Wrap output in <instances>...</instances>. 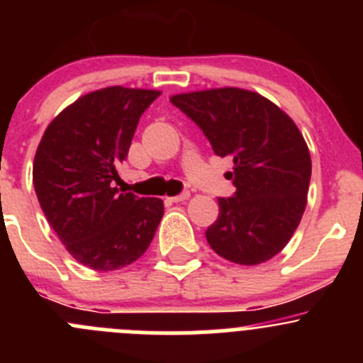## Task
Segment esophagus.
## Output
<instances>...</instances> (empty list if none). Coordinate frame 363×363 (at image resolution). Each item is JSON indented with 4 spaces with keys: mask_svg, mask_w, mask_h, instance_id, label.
I'll return each mask as SVG.
<instances>
[{
    "mask_svg": "<svg viewBox=\"0 0 363 363\" xmlns=\"http://www.w3.org/2000/svg\"><path fill=\"white\" fill-rule=\"evenodd\" d=\"M189 199V191H182L181 193V195H177V196H172V202H175V203H177V202H184V200H188Z\"/></svg>",
    "mask_w": 363,
    "mask_h": 363,
    "instance_id": "34e87169",
    "label": "esophagus"
}]
</instances>
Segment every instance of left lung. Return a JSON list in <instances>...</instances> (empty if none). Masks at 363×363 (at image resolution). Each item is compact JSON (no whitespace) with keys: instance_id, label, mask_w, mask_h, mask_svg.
Here are the masks:
<instances>
[{"instance_id":"left-lung-1","label":"left lung","mask_w":363,"mask_h":363,"mask_svg":"<svg viewBox=\"0 0 363 363\" xmlns=\"http://www.w3.org/2000/svg\"><path fill=\"white\" fill-rule=\"evenodd\" d=\"M172 104L199 124L221 158L233 160L237 188L218 199L208 246L239 265H258L290 242L307 203L311 155L288 113L265 96L239 87L174 94Z\"/></svg>"}]
</instances>
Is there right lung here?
I'll use <instances>...</instances> for the list:
<instances>
[{
    "label": "right lung",
    "mask_w": 363,
    "mask_h": 363,
    "mask_svg": "<svg viewBox=\"0 0 363 363\" xmlns=\"http://www.w3.org/2000/svg\"><path fill=\"white\" fill-rule=\"evenodd\" d=\"M160 91L112 86L68 105L47 126L33 184L47 221L69 255L100 272L123 269L147 251L163 200L113 188L140 116Z\"/></svg>",
    "instance_id": "obj_1"
}]
</instances>
